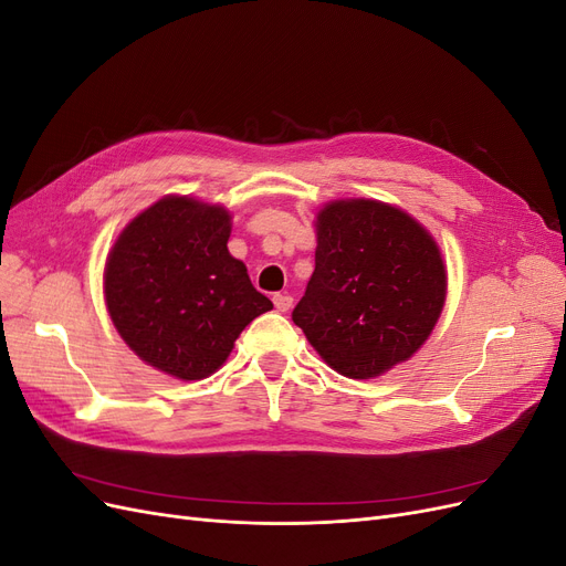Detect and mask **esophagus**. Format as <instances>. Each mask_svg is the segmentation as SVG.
I'll return each mask as SVG.
<instances>
[{
	"instance_id": "esophagus-1",
	"label": "esophagus",
	"mask_w": 566,
	"mask_h": 566,
	"mask_svg": "<svg viewBox=\"0 0 566 566\" xmlns=\"http://www.w3.org/2000/svg\"><path fill=\"white\" fill-rule=\"evenodd\" d=\"M273 304H276L279 312L285 314L290 306H293V297H290L287 293H276V295H273Z\"/></svg>"
}]
</instances>
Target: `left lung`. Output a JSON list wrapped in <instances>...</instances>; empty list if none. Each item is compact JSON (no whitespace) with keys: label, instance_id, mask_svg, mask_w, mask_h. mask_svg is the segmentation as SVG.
<instances>
[{"label":"left lung","instance_id":"1","mask_svg":"<svg viewBox=\"0 0 566 566\" xmlns=\"http://www.w3.org/2000/svg\"><path fill=\"white\" fill-rule=\"evenodd\" d=\"M316 269L293 321L333 370L370 380L408 361L447 302V266L420 221L380 200L316 214Z\"/></svg>","mask_w":566,"mask_h":566}]
</instances>
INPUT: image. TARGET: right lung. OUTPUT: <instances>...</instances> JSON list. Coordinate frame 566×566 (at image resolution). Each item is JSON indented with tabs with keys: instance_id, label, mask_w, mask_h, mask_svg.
<instances>
[{
	"instance_id": "obj_1",
	"label": "right lung",
	"mask_w": 566,
	"mask_h": 566,
	"mask_svg": "<svg viewBox=\"0 0 566 566\" xmlns=\"http://www.w3.org/2000/svg\"><path fill=\"white\" fill-rule=\"evenodd\" d=\"M221 205L165 196L136 214L106 260L104 295L129 349L179 380H202L224 366L233 342L273 310L227 243Z\"/></svg>"
}]
</instances>
